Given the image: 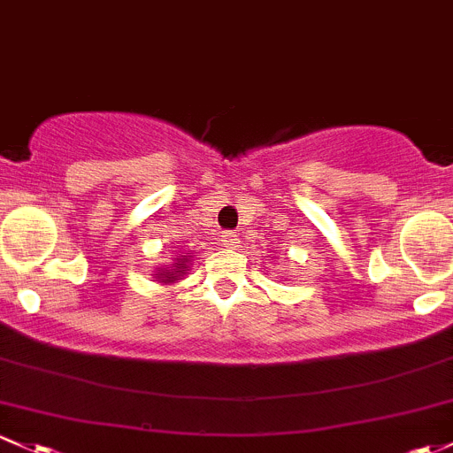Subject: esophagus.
Segmentation results:
<instances>
[{"mask_svg": "<svg viewBox=\"0 0 453 453\" xmlns=\"http://www.w3.org/2000/svg\"><path fill=\"white\" fill-rule=\"evenodd\" d=\"M223 245L230 247V250H234V247H239V236L234 234V232H223Z\"/></svg>", "mask_w": 453, "mask_h": 453, "instance_id": "34e87169", "label": "esophagus"}]
</instances>
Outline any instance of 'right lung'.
<instances>
[{
    "mask_svg": "<svg viewBox=\"0 0 453 453\" xmlns=\"http://www.w3.org/2000/svg\"><path fill=\"white\" fill-rule=\"evenodd\" d=\"M188 263H190V256H182V258L175 260L173 269H171V266H166V269L156 271V278H158L160 282H165V284L175 282L180 275H184V271H188Z\"/></svg>",
    "mask_w": 453,
    "mask_h": 453,
    "instance_id": "add662e5",
    "label": "right lung"
}]
</instances>
